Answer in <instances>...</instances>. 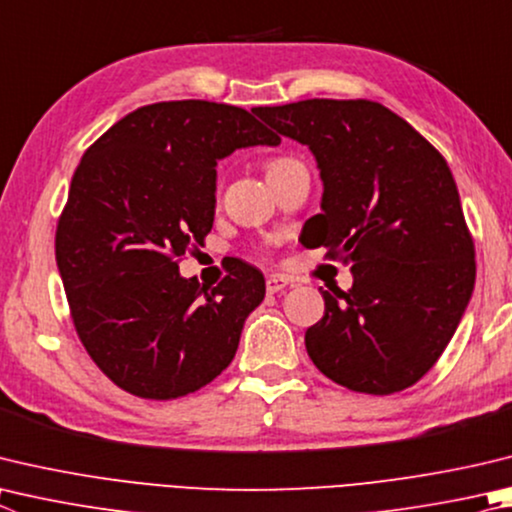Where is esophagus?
I'll return each instance as SVG.
<instances>
[{
  "mask_svg": "<svg viewBox=\"0 0 512 512\" xmlns=\"http://www.w3.org/2000/svg\"><path fill=\"white\" fill-rule=\"evenodd\" d=\"M288 286V280L284 275H268L266 277V291L268 293H280Z\"/></svg>",
  "mask_w": 512,
  "mask_h": 512,
  "instance_id": "34e87169",
  "label": "esophagus"
}]
</instances>
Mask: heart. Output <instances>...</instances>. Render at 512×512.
Instances as JSON below:
<instances>
[{"label":"heart","instance_id":"b5f03b06","mask_svg":"<svg viewBox=\"0 0 512 512\" xmlns=\"http://www.w3.org/2000/svg\"><path fill=\"white\" fill-rule=\"evenodd\" d=\"M288 159H280V161H273L271 165H268V170H273V167H277V165H282V163H286Z\"/></svg>","mask_w":512,"mask_h":512}]
</instances>
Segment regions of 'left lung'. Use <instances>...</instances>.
<instances>
[{
    "label": "left lung",
    "instance_id": "obj_1",
    "mask_svg": "<svg viewBox=\"0 0 512 512\" xmlns=\"http://www.w3.org/2000/svg\"><path fill=\"white\" fill-rule=\"evenodd\" d=\"M253 114L306 145L322 179L311 246L351 266L349 291H322L306 351L360 394L403 392L434 367L475 288V244L443 156L371 100L311 98Z\"/></svg>",
    "mask_w": 512,
    "mask_h": 512
}]
</instances>
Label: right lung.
I'll return each mask as SVG.
<instances>
[{
    "instance_id": "obj_1",
    "label": "right lung",
    "mask_w": 512,
    "mask_h": 512,
    "mask_svg": "<svg viewBox=\"0 0 512 512\" xmlns=\"http://www.w3.org/2000/svg\"><path fill=\"white\" fill-rule=\"evenodd\" d=\"M282 138L250 111L170 100L120 118L82 156L55 232L76 331L111 383L172 401L224 371L264 275L239 262L215 288L179 273L215 221L217 161Z\"/></svg>"
}]
</instances>
